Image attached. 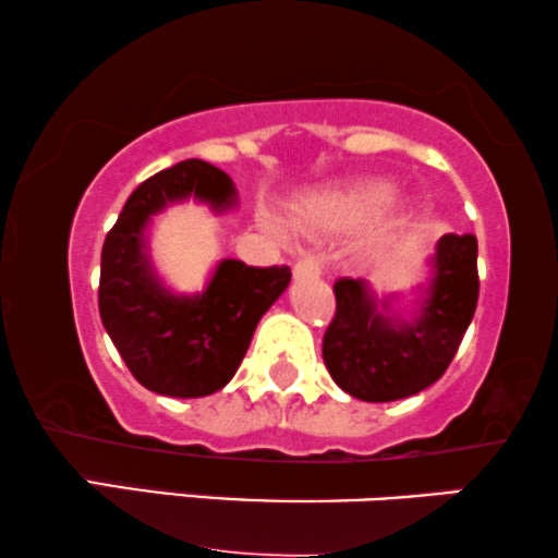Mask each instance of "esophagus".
Returning a JSON list of instances; mask_svg holds the SVG:
<instances>
[{
    "label": "esophagus",
    "mask_w": 558,
    "mask_h": 558,
    "mask_svg": "<svg viewBox=\"0 0 558 558\" xmlns=\"http://www.w3.org/2000/svg\"><path fill=\"white\" fill-rule=\"evenodd\" d=\"M325 269V262L319 256H302L294 264V277L296 279H317Z\"/></svg>",
    "instance_id": "obj_1"
}]
</instances>
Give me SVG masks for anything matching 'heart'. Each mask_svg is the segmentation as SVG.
Listing matches in <instances>:
<instances>
[{
  "label": "heart",
  "mask_w": 558,
  "mask_h": 558,
  "mask_svg": "<svg viewBox=\"0 0 558 558\" xmlns=\"http://www.w3.org/2000/svg\"><path fill=\"white\" fill-rule=\"evenodd\" d=\"M386 182H363L345 190H330V193L315 195L302 205L300 223L307 228H327V231H342L363 223L373 210L388 197ZM266 228L274 235H284L287 228L277 218H266Z\"/></svg>",
  "instance_id": "1"
}]
</instances>
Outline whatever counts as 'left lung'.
Returning <instances> with one entry per match:
<instances>
[{
	"label": "left lung",
	"mask_w": 558,
	"mask_h": 558,
	"mask_svg": "<svg viewBox=\"0 0 558 558\" xmlns=\"http://www.w3.org/2000/svg\"><path fill=\"white\" fill-rule=\"evenodd\" d=\"M335 317L323 340L327 371L342 391L361 401H399L441 378L475 317L477 239L441 235L432 258V279L422 287L416 317L378 300L368 281H335Z\"/></svg>",
	"instance_id": "8db88e82"
}]
</instances>
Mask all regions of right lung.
<instances>
[{
	"instance_id": "add662e5",
	"label": "right lung",
	"mask_w": 558,
	"mask_h": 558,
	"mask_svg": "<svg viewBox=\"0 0 558 558\" xmlns=\"http://www.w3.org/2000/svg\"><path fill=\"white\" fill-rule=\"evenodd\" d=\"M193 195L223 213L235 205L233 180L203 159H185L129 195L101 251L98 312L126 368L149 391L201 399L235 376L264 312L289 287V266L256 269L223 258L201 294H174L147 254L151 216Z\"/></svg>"
}]
</instances>
